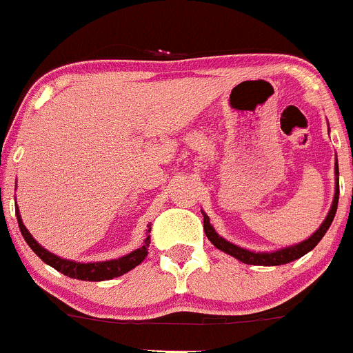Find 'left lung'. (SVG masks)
I'll list each match as a JSON object with an SVG mask.
<instances>
[{"label": "left lung", "instance_id": "1", "mask_svg": "<svg viewBox=\"0 0 353 353\" xmlns=\"http://www.w3.org/2000/svg\"><path fill=\"white\" fill-rule=\"evenodd\" d=\"M334 174H336V180H334V197H333V203H331L330 213H327V216L324 218V221L321 223V227H319V229L315 230L310 237H307L305 241H301V243L291 244V246L281 248V250H275V251L246 250V248H241V246H237V244L230 243V241L223 239V237H221L220 234L214 230L213 225L210 223V216H208V214L201 210V213H203V216H204V232H206V237L211 241V244H213L214 248H218V250L223 251V253L230 254V256L237 258V260L243 261V263H248V265L277 267V265H286V263H290V261L298 260V258H301L303 254H307L308 251H312L315 246H317L319 241L324 237V234L327 232V229H330L331 223H333L334 214H336V208H338V197H340V179H338V176H340V171H338V159H336V163H334Z\"/></svg>", "mask_w": 353, "mask_h": 353}]
</instances>
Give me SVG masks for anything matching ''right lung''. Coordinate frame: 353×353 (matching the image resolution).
I'll list each match as a JSON object with an SVG mask.
<instances>
[{"mask_svg":"<svg viewBox=\"0 0 353 353\" xmlns=\"http://www.w3.org/2000/svg\"><path fill=\"white\" fill-rule=\"evenodd\" d=\"M15 214H17V221H19V229L22 232L23 239L26 243L29 244L32 251L45 261L46 265L53 267L55 270H59L60 274L67 275V277H72V279H79V281H109L114 279V277H119V275L126 274L132 268H135L137 265L142 263L145 260L147 253H149V244H150V225H147L149 229H147V237L143 241L142 246L139 250L132 251V253L124 254V256L116 258V260H105V261H88V263H83V261H74V260H67V258L59 256V254L50 253L48 250L41 246L34 237L31 236L28 229H26V225H23L22 216L19 213V208L15 206Z\"/></svg>","mask_w":353,"mask_h":353,"instance_id":"1","label":"right lung"}]
</instances>
